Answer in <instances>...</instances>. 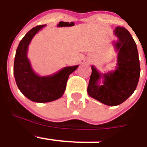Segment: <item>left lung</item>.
Instances as JSON below:
<instances>
[{
  "label": "left lung",
  "instance_id": "left-lung-1",
  "mask_svg": "<svg viewBox=\"0 0 147 147\" xmlns=\"http://www.w3.org/2000/svg\"><path fill=\"white\" fill-rule=\"evenodd\" d=\"M118 41L113 42L118 51L116 69L102 74L92 66L87 92L92 98L111 106L125 102L135 92L139 80L140 62L136 42L126 28L118 26L113 31ZM103 79V84L98 81Z\"/></svg>",
  "mask_w": 147,
  "mask_h": 147
}]
</instances>
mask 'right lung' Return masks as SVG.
Listing matches in <instances>:
<instances>
[{"mask_svg":"<svg viewBox=\"0 0 147 147\" xmlns=\"http://www.w3.org/2000/svg\"><path fill=\"white\" fill-rule=\"evenodd\" d=\"M45 26H36L25 35L14 58V75L18 88L28 99L36 102H48L60 98L64 93L69 76L78 67H64L57 73L45 77L34 72L27 57L28 47L36 34Z\"/></svg>","mask_w":147,"mask_h":147,"instance_id":"add662e5","label":"right lung"}]
</instances>
